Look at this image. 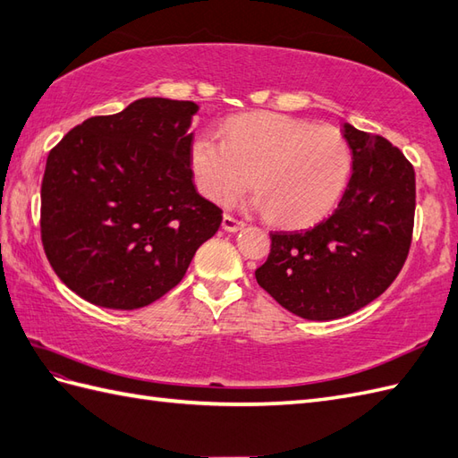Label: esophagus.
<instances>
[{"instance_id": "1", "label": "esophagus", "mask_w": 458, "mask_h": 458, "mask_svg": "<svg viewBox=\"0 0 458 458\" xmlns=\"http://www.w3.org/2000/svg\"><path fill=\"white\" fill-rule=\"evenodd\" d=\"M221 227L225 229L227 233H237V231H241L242 227H244V223L242 221H239V219H235V217H231V216H223V221H221Z\"/></svg>"}]
</instances>
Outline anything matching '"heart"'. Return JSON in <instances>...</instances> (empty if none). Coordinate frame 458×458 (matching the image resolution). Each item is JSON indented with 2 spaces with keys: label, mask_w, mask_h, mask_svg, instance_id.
Masks as SVG:
<instances>
[{
  "label": "heart",
  "mask_w": 458,
  "mask_h": 458,
  "mask_svg": "<svg viewBox=\"0 0 458 458\" xmlns=\"http://www.w3.org/2000/svg\"><path fill=\"white\" fill-rule=\"evenodd\" d=\"M196 184L214 202L241 194L252 176V208L277 225L301 227L325 217L352 171V151L332 126L282 114L227 122L223 141L199 136L191 151Z\"/></svg>",
  "instance_id": "heart-1"
}]
</instances>
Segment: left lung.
<instances>
[{"instance_id": "obj_1", "label": "left lung", "mask_w": 458, "mask_h": 458, "mask_svg": "<svg viewBox=\"0 0 458 458\" xmlns=\"http://www.w3.org/2000/svg\"><path fill=\"white\" fill-rule=\"evenodd\" d=\"M352 176L336 211L315 227L274 231L256 282L289 313L334 320L369 305L394 282L410 250L416 174L381 136L342 126Z\"/></svg>"}]
</instances>
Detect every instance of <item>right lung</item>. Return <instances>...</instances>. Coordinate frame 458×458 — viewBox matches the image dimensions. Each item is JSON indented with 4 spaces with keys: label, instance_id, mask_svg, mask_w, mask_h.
<instances>
[{
    "label": "right lung",
    "instance_id": "obj_1",
    "mask_svg": "<svg viewBox=\"0 0 458 458\" xmlns=\"http://www.w3.org/2000/svg\"><path fill=\"white\" fill-rule=\"evenodd\" d=\"M192 100L145 97L81 122L42 178L44 252L60 280L97 307L151 305L182 280L221 209L192 182Z\"/></svg>",
    "mask_w": 458,
    "mask_h": 458
}]
</instances>
